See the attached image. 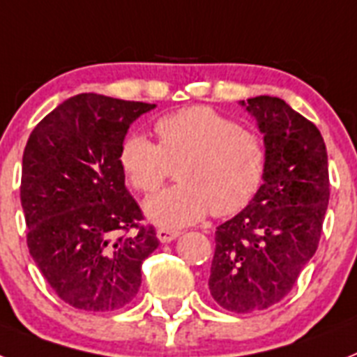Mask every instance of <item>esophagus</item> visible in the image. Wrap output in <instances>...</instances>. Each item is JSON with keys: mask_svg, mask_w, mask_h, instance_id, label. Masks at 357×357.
<instances>
[{"mask_svg": "<svg viewBox=\"0 0 357 357\" xmlns=\"http://www.w3.org/2000/svg\"><path fill=\"white\" fill-rule=\"evenodd\" d=\"M158 239H160L161 243H170L172 239H176L179 236V230H170V229H158L155 232Z\"/></svg>", "mask_w": 357, "mask_h": 357, "instance_id": "1", "label": "esophagus"}]
</instances>
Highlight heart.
<instances>
[{
    "label": "heart",
    "mask_w": 357,
    "mask_h": 357,
    "mask_svg": "<svg viewBox=\"0 0 357 357\" xmlns=\"http://www.w3.org/2000/svg\"><path fill=\"white\" fill-rule=\"evenodd\" d=\"M160 145L143 134L128 136L119 163L128 183L151 194L178 165L179 183L149 197L145 214L152 223L178 229L211 211L230 215L250 203L266 172V145L259 134L208 107H188L155 121Z\"/></svg>",
    "instance_id": "obj_1"
}]
</instances>
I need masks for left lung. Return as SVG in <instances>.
Wrapping results in <instances>:
<instances>
[{"label": "left lung", "mask_w": 357, "mask_h": 357, "mask_svg": "<svg viewBox=\"0 0 357 357\" xmlns=\"http://www.w3.org/2000/svg\"><path fill=\"white\" fill-rule=\"evenodd\" d=\"M266 145V172L252 202L215 229L208 290L225 310L280 303L316 254L331 197L321 132L280 98L239 101Z\"/></svg>", "instance_id": "8db88e82"}]
</instances>
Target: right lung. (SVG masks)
I'll list each match as a JSON object with an SVG mask.
<instances>
[{
	"instance_id": "add662e5",
	"label": "right lung",
	"mask_w": 357,
	"mask_h": 357,
	"mask_svg": "<svg viewBox=\"0 0 357 357\" xmlns=\"http://www.w3.org/2000/svg\"><path fill=\"white\" fill-rule=\"evenodd\" d=\"M154 107L77 94L47 114L26 142L20 194L26 245L70 307L112 312L130 303L143 261L160 245L154 227L142 225L119 163L128 127Z\"/></svg>"
}]
</instances>
